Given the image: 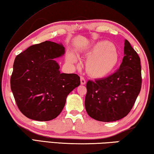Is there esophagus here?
<instances>
[{
    "label": "esophagus",
    "mask_w": 154,
    "mask_h": 154,
    "mask_svg": "<svg viewBox=\"0 0 154 154\" xmlns=\"http://www.w3.org/2000/svg\"><path fill=\"white\" fill-rule=\"evenodd\" d=\"M80 80H81V84H82V85H85V83H86V82H85V78L83 77V76L80 77Z\"/></svg>",
    "instance_id": "obj_1"
}]
</instances>
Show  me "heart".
Masks as SVG:
<instances>
[{
	"mask_svg": "<svg viewBox=\"0 0 154 154\" xmlns=\"http://www.w3.org/2000/svg\"><path fill=\"white\" fill-rule=\"evenodd\" d=\"M90 58L85 65L88 74L94 78L106 77L116 69L119 62V54L116 46L109 41H104L96 43L86 53ZM69 60L75 61V57L71 54Z\"/></svg>",
	"mask_w": 154,
	"mask_h": 154,
	"instance_id": "1",
	"label": "heart"
}]
</instances>
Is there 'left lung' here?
<instances>
[{
  "label": "left lung",
  "instance_id": "left-lung-1",
  "mask_svg": "<svg viewBox=\"0 0 154 154\" xmlns=\"http://www.w3.org/2000/svg\"><path fill=\"white\" fill-rule=\"evenodd\" d=\"M141 84L140 58L129 41L125 40L124 56L119 69L108 77L87 82L85 110L96 120H119L131 111Z\"/></svg>",
  "mask_w": 154,
  "mask_h": 154
}]
</instances>
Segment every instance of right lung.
I'll return each instance as SVG.
<instances>
[{"label": "right lung", "mask_w": 154, "mask_h": 154, "mask_svg": "<svg viewBox=\"0 0 154 154\" xmlns=\"http://www.w3.org/2000/svg\"><path fill=\"white\" fill-rule=\"evenodd\" d=\"M64 54L61 43L46 41L15 58L11 89L18 109L28 118L41 122L56 118L67 95L80 84L77 74L60 72L55 58Z\"/></svg>", "instance_id": "add662e5"}]
</instances>
